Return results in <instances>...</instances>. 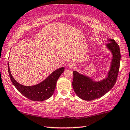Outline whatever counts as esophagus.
<instances>
[{
  "instance_id": "esophagus-1",
  "label": "esophagus",
  "mask_w": 130,
  "mask_h": 130,
  "mask_svg": "<svg viewBox=\"0 0 130 130\" xmlns=\"http://www.w3.org/2000/svg\"><path fill=\"white\" fill-rule=\"evenodd\" d=\"M75 67H76V65H75V63H72V62H70L68 65V67L69 68H70V69L75 68Z\"/></svg>"
}]
</instances>
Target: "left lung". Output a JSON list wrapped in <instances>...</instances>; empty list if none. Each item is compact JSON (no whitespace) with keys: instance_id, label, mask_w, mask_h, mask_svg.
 Wrapping results in <instances>:
<instances>
[{"instance_id":"obj_1","label":"left lung","mask_w":130,"mask_h":130,"mask_svg":"<svg viewBox=\"0 0 130 130\" xmlns=\"http://www.w3.org/2000/svg\"><path fill=\"white\" fill-rule=\"evenodd\" d=\"M106 46L113 54V59L107 77L100 82H94L92 79L73 71L72 86L76 95L83 100L90 101L97 99L113 88L117 79L120 64V47L114 40H110Z\"/></svg>"}]
</instances>
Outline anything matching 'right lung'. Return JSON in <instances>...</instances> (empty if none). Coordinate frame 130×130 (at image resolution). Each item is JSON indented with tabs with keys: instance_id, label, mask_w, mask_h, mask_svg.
Segmentation results:
<instances>
[{
	"instance_id": "right-lung-1",
	"label": "right lung",
	"mask_w": 130,
	"mask_h": 130,
	"mask_svg": "<svg viewBox=\"0 0 130 130\" xmlns=\"http://www.w3.org/2000/svg\"><path fill=\"white\" fill-rule=\"evenodd\" d=\"M8 71L11 82L21 94L32 101H44L53 96L55 89L57 81L64 71V68L57 69L42 82L31 86H23L14 80L10 71L9 63Z\"/></svg>"
}]
</instances>
